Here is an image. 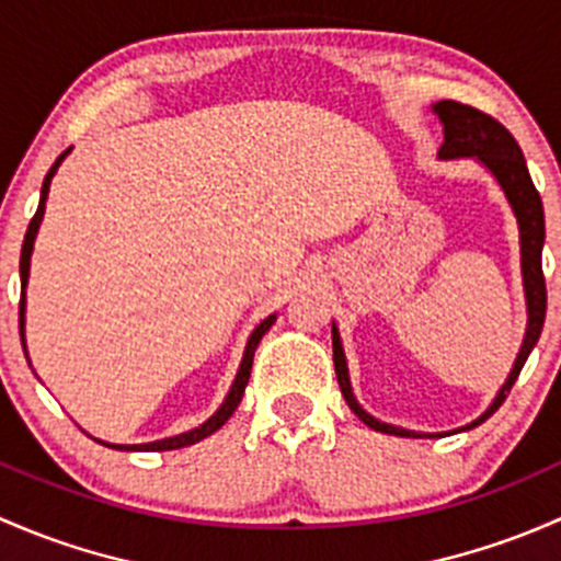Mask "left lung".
<instances>
[{"label":"left lung","instance_id":"1","mask_svg":"<svg viewBox=\"0 0 561 561\" xmlns=\"http://www.w3.org/2000/svg\"><path fill=\"white\" fill-rule=\"evenodd\" d=\"M435 113L440 115L443 126H446V142L440 148V159H459V156H478L489 170L494 172V178L500 181L502 192H505L507 202H511L513 213L518 218V232H522V275H524V294H527V334H524L522 351H518V359L513 365L511 375H507L505 386L500 389V394L494 397L492 408L481 415L478 421H472L465 430L483 424L496 408L505 402V397L511 394L513 383H516L518 373H522L524 362L533 354L535 343H538L542 332V321H546V275H542V240H546V218H542V199L535 188L533 178H529L527 161H524L522 148L513 140L511 131L494 121L492 115H486L483 110L461 105V102L443 100L435 105ZM332 351H334V373H337L340 391H343L348 408L359 415L362 421L375 432H383V435H397V437H432V435H419V432L400 430V426L383 424V421L373 419V415L362 410L356 402L354 391H351L348 380V367H345V354L343 345H340L337 329L332 327Z\"/></svg>","mask_w":561,"mask_h":561}]
</instances>
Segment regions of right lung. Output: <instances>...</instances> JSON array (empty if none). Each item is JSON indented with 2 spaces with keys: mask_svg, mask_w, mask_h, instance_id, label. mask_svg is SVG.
<instances>
[{
  "mask_svg": "<svg viewBox=\"0 0 561 561\" xmlns=\"http://www.w3.org/2000/svg\"><path fill=\"white\" fill-rule=\"evenodd\" d=\"M69 153V148L65 153L56 159V164L50 167L48 175H45L43 181V192H39V205H37V213H34V218L28 221V229L26 234H23V248H21V305H19V323H21V343H23V291H26V280H28V259H32V248H34V238H37V229H39V221H43V213H45V199H48V188H50V178H54V172L59 170V164L65 161V156ZM275 323V316H270V319H264L259 323L256 329H253L251 340H248L245 345V356H242V365H240V373L238 378H234L232 389H229L227 400H224V405L216 410V415H210V419L205 421L202 426H196L192 432H183V435L178 437H167V440H156V443H146V446H110V448H118V451H172V448H186V446H194V443L205 440L207 435H213L216 430H221L224 424L229 421V415L234 413L242 400V391H245L248 386V378H251V367H253V354H256L259 343H262V337L267 334V329ZM107 446V443H105Z\"/></svg>",
  "mask_w": 561,
  "mask_h": 561,
  "instance_id": "add662e5",
  "label": "right lung"
}]
</instances>
